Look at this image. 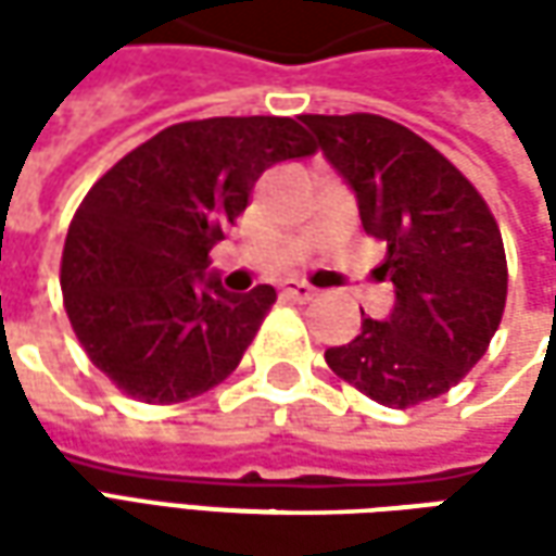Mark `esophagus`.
<instances>
[{
  "label": "esophagus",
  "instance_id": "34e87169",
  "mask_svg": "<svg viewBox=\"0 0 556 556\" xmlns=\"http://www.w3.org/2000/svg\"><path fill=\"white\" fill-rule=\"evenodd\" d=\"M281 293H285V296H290V300H300V303H306V300H312V296H315V288L303 285V281H285V285H281Z\"/></svg>",
  "mask_w": 556,
  "mask_h": 556
}]
</instances>
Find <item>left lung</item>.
<instances>
[{"label": "left lung", "instance_id": "obj_1", "mask_svg": "<svg viewBox=\"0 0 556 556\" xmlns=\"http://www.w3.org/2000/svg\"><path fill=\"white\" fill-rule=\"evenodd\" d=\"M303 123L355 191L362 228L387 244L380 271L395 288L387 321L362 318V333L325 362L387 408L448 393L502 325L507 260L492 210L402 123L377 114H303Z\"/></svg>", "mask_w": 556, "mask_h": 556}]
</instances>
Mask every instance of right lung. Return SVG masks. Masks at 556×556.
I'll list each match as a JSON object with an SVG mask.
<instances>
[{"mask_svg": "<svg viewBox=\"0 0 556 556\" xmlns=\"http://www.w3.org/2000/svg\"><path fill=\"white\" fill-rule=\"evenodd\" d=\"M315 154L290 117L176 123L83 198L61 256L64 309L98 371L148 405L213 390L238 368L275 288L228 293L210 250L268 166Z\"/></svg>", "mask_w": 556, "mask_h": 556, "instance_id": "add662e5", "label": "right lung"}]
</instances>
